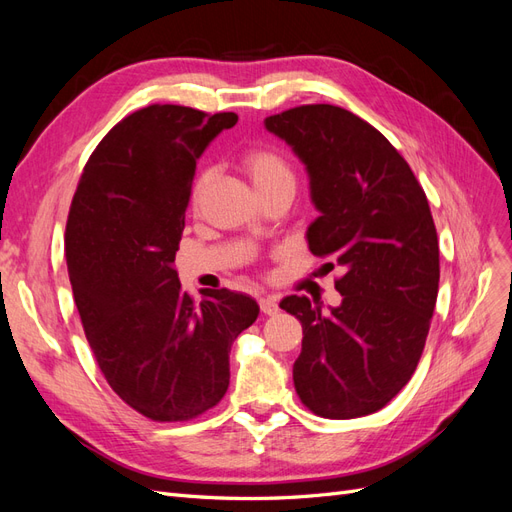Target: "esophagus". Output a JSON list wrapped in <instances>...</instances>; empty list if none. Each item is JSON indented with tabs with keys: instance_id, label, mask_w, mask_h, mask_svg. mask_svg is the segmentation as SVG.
<instances>
[{
	"instance_id": "obj_1",
	"label": "esophagus",
	"mask_w": 512,
	"mask_h": 512,
	"mask_svg": "<svg viewBox=\"0 0 512 512\" xmlns=\"http://www.w3.org/2000/svg\"><path fill=\"white\" fill-rule=\"evenodd\" d=\"M258 305H260V312L265 314V316H275L277 312H280V305H277V301H275V299H271V297H267V299H260V301H258Z\"/></svg>"
}]
</instances>
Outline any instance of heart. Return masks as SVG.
Here are the masks:
<instances>
[{
	"label": "heart",
	"mask_w": 512,
	"mask_h": 512,
	"mask_svg": "<svg viewBox=\"0 0 512 512\" xmlns=\"http://www.w3.org/2000/svg\"><path fill=\"white\" fill-rule=\"evenodd\" d=\"M243 168L245 173L250 175L260 196L280 188H288L294 192V170L284 153L277 151L275 147L258 145V147L247 149L243 153ZM211 179H213L211 168L200 170L192 185V203H198L200 196H203V192L207 190V185L211 183Z\"/></svg>",
	"instance_id": "b5f03b06"
}]
</instances>
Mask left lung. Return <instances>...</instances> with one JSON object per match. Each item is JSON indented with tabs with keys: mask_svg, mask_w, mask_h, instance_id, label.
<instances>
[{
	"mask_svg": "<svg viewBox=\"0 0 512 512\" xmlns=\"http://www.w3.org/2000/svg\"><path fill=\"white\" fill-rule=\"evenodd\" d=\"M265 128L309 175L320 211L307 228L309 250L344 267L335 282L342 303L329 312L297 294L280 303L303 327L294 389L324 418L378 412L412 378L438 299L427 196L399 151L346 108L305 104L267 117Z\"/></svg>",
	"mask_w": 512,
	"mask_h": 512,
	"instance_id": "1",
	"label": "left lung"
}]
</instances>
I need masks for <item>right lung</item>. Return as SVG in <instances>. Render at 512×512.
I'll return each instance as SVG.
<instances>
[{"label": "right lung", "mask_w": 512, "mask_h": 512, "mask_svg": "<svg viewBox=\"0 0 512 512\" xmlns=\"http://www.w3.org/2000/svg\"><path fill=\"white\" fill-rule=\"evenodd\" d=\"M235 113L151 104L91 153L66 224V260L87 342L111 389L151 421H190L218 406L228 352L258 303L226 288L198 305L175 254L196 160Z\"/></svg>", "instance_id": "1"}]
</instances>
